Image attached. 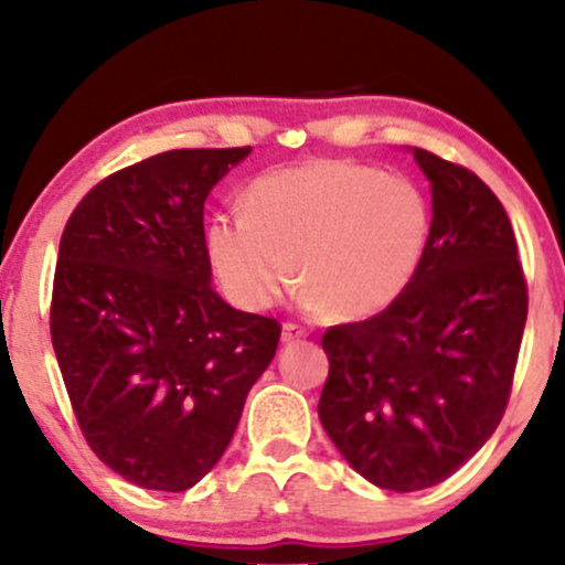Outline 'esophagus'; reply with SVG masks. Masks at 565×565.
Segmentation results:
<instances>
[{"label":"esophagus","mask_w":565,"mask_h":565,"mask_svg":"<svg viewBox=\"0 0 565 565\" xmlns=\"http://www.w3.org/2000/svg\"><path fill=\"white\" fill-rule=\"evenodd\" d=\"M305 337H308V329H302L300 323H284V329H281L284 342H300V340H305Z\"/></svg>","instance_id":"1"}]
</instances>
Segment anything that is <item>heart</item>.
<instances>
[{
  "label": "heart",
  "instance_id": "b5f03b06",
  "mask_svg": "<svg viewBox=\"0 0 565 565\" xmlns=\"http://www.w3.org/2000/svg\"><path fill=\"white\" fill-rule=\"evenodd\" d=\"M246 212L206 228V255L238 308H270L291 284L334 321L377 316L408 289L430 238V201L406 174L321 159L260 174Z\"/></svg>",
  "mask_w": 565,
  "mask_h": 565
}]
</instances>
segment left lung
<instances>
[{
    "instance_id": "1",
    "label": "left lung",
    "mask_w": 565,
    "mask_h": 565,
    "mask_svg": "<svg viewBox=\"0 0 565 565\" xmlns=\"http://www.w3.org/2000/svg\"><path fill=\"white\" fill-rule=\"evenodd\" d=\"M430 238L391 308L327 329L319 419L380 489H430L462 468L508 406L529 295L502 201L476 172L414 148Z\"/></svg>"
}]
</instances>
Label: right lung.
Wrapping results in <instances>:
<instances>
[{
    "label": "right lung",
    "mask_w": 565,
    "mask_h": 565,
    "mask_svg": "<svg viewBox=\"0 0 565 565\" xmlns=\"http://www.w3.org/2000/svg\"><path fill=\"white\" fill-rule=\"evenodd\" d=\"M252 148H180L108 174L71 212L50 334L76 423L140 489L185 491L228 449L281 323L212 289L204 201Z\"/></svg>",
    "instance_id": "right-lung-1"
}]
</instances>
